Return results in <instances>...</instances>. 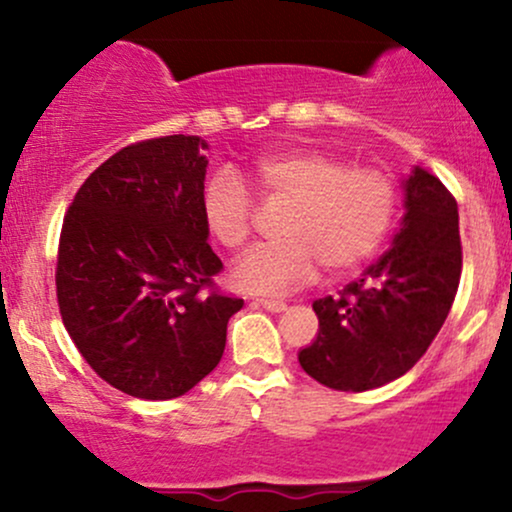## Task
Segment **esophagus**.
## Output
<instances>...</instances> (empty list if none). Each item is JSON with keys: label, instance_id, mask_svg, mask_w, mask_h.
<instances>
[{"label": "esophagus", "instance_id": "esophagus-1", "mask_svg": "<svg viewBox=\"0 0 512 512\" xmlns=\"http://www.w3.org/2000/svg\"><path fill=\"white\" fill-rule=\"evenodd\" d=\"M255 303L272 310V313H284L286 310V301H281V298H255Z\"/></svg>", "mask_w": 512, "mask_h": 512}]
</instances>
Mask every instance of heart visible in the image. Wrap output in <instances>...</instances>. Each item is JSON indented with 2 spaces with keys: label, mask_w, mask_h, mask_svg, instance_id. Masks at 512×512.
Listing matches in <instances>:
<instances>
[{
  "label": "heart",
  "mask_w": 512,
  "mask_h": 512,
  "mask_svg": "<svg viewBox=\"0 0 512 512\" xmlns=\"http://www.w3.org/2000/svg\"><path fill=\"white\" fill-rule=\"evenodd\" d=\"M269 207H289L279 223L284 240L262 245L233 269L245 291L284 293L310 284L320 267L342 276L363 267L395 223L399 187L385 168L351 166L317 149H286L250 170ZM202 219L226 250H240L255 233V204L231 170H219L202 192Z\"/></svg>",
  "instance_id": "heart-1"
}]
</instances>
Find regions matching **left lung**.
I'll list each match as a JSON object with an SVG mask.
<instances>
[{"instance_id": "1", "label": "left lung", "mask_w": 512, "mask_h": 512, "mask_svg": "<svg viewBox=\"0 0 512 512\" xmlns=\"http://www.w3.org/2000/svg\"><path fill=\"white\" fill-rule=\"evenodd\" d=\"M407 214L390 250L339 296L317 298L320 332L298 361L339 392H366L416 366L448 317L462 274L457 202L436 175L404 182Z\"/></svg>"}]
</instances>
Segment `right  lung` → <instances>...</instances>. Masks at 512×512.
I'll return each mask as SVG.
<instances>
[{
	"mask_svg": "<svg viewBox=\"0 0 512 512\" xmlns=\"http://www.w3.org/2000/svg\"><path fill=\"white\" fill-rule=\"evenodd\" d=\"M207 144L134 142L101 163L64 214L57 305L108 385L139 399L185 395L219 366L243 298L216 289L223 264L202 219Z\"/></svg>",
	"mask_w": 512,
	"mask_h": 512,
	"instance_id": "right-lung-1",
	"label": "right lung"
}]
</instances>
